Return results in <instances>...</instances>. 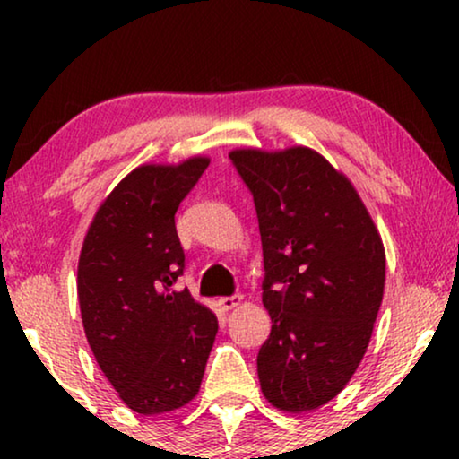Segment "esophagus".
Returning <instances> with one entry per match:
<instances>
[{
	"mask_svg": "<svg viewBox=\"0 0 459 459\" xmlns=\"http://www.w3.org/2000/svg\"><path fill=\"white\" fill-rule=\"evenodd\" d=\"M242 303V297L240 294H231V297H221L217 300V305L221 307L223 311H230V309H234V307H238Z\"/></svg>",
	"mask_w": 459,
	"mask_h": 459,
	"instance_id": "34e87169",
	"label": "esophagus"
}]
</instances>
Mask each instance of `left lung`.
Listing matches in <instances>:
<instances>
[{
  "mask_svg": "<svg viewBox=\"0 0 459 459\" xmlns=\"http://www.w3.org/2000/svg\"><path fill=\"white\" fill-rule=\"evenodd\" d=\"M253 194L272 332L256 355L261 391L309 411L342 391L363 359L385 292V247L351 181L316 150L230 154Z\"/></svg>",
  "mask_w": 459,
  "mask_h": 459,
  "instance_id": "obj_1",
  "label": "left lung"
}]
</instances>
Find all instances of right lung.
I'll return each mask as SVG.
<instances>
[{
    "label": "right lung",
    "instance_id": "add662e5",
    "mask_svg": "<svg viewBox=\"0 0 459 459\" xmlns=\"http://www.w3.org/2000/svg\"><path fill=\"white\" fill-rule=\"evenodd\" d=\"M209 159L142 165L100 206L79 256L87 342L129 410L173 411L198 394L217 317L175 288L186 255L175 212Z\"/></svg>",
    "mask_w": 459,
    "mask_h": 459
}]
</instances>
